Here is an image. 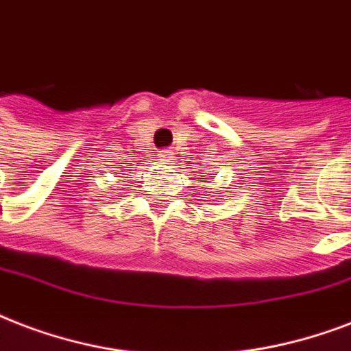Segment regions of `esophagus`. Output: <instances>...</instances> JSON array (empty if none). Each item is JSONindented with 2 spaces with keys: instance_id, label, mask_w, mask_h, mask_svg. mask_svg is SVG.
Here are the masks:
<instances>
[{
  "instance_id": "34e87169",
  "label": "esophagus",
  "mask_w": 351,
  "mask_h": 351,
  "mask_svg": "<svg viewBox=\"0 0 351 351\" xmlns=\"http://www.w3.org/2000/svg\"><path fill=\"white\" fill-rule=\"evenodd\" d=\"M172 156H173V152L170 150V148H165V150L159 152V159H161V161H168Z\"/></svg>"
}]
</instances>
